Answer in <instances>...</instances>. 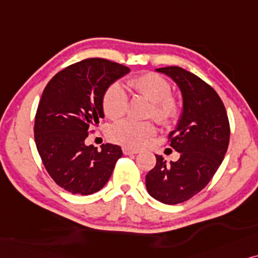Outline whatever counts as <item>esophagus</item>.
Instances as JSON below:
<instances>
[{"mask_svg": "<svg viewBox=\"0 0 258 258\" xmlns=\"http://www.w3.org/2000/svg\"><path fill=\"white\" fill-rule=\"evenodd\" d=\"M122 153L125 154V156H130V154H137V153H139V150L131 149V147H128V146H123V147H122Z\"/></svg>", "mask_w": 258, "mask_h": 258, "instance_id": "34e87169", "label": "esophagus"}]
</instances>
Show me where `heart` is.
<instances>
[{"label": "heart", "mask_w": 258, "mask_h": 258, "mask_svg": "<svg viewBox=\"0 0 258 258\" xmlns=\"http://www.w3.org/2000/svg\"><path fill=\"white\" fill-rule=\"evenodd\" d=\"M130 88L153 102L151 116L160 125H170L180 113V102L172 94L170 82L161 75L149 72L127 80ZM128 107V97L122 86L112 84L102 95V108L111 119L122 116ZM156 127L152 122H140L132 119L120 120L112 126L111 138L114 142L131 147H140L152 138Z\"/></svg>", "instance_id": "obj_1"}]
</instances>
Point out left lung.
<instances>
[{"instance_id": "1", "label": "left lung", "mask_w": 258, "mask_h": 258, "mask_svg": "<svg viewBox=\"0 0 258 258\" xmlns=\"http://www.w3.org/2000/svg\"><path fill=\"white\" fill-rule=\"evenodd\" d=\"M157 72L172 78L183 94V114L169 135L170 146L180 158L169 164L156 154V166L146 174V188L154 199L173 205L194 197L215 176L228 150L230 123L217 92L197 75L177 66Z\"/></svg>"}]
</instances>
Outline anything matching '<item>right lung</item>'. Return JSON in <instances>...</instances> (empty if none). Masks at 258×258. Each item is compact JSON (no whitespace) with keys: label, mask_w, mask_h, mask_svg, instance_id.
Segmentation results:
<instances>
[{"label":"right lung","mask_w":258,"mask_h":258,"mask_svg":"<svg viewBox=\"0 0 258 258\" xmlns=\"http://www.w3.org/2000/svg\"><path fill=\"white\" fill-rule=\"evenodd\" d=\"M128 72L123 64L92 57L63 68L44 88L35 114L34 138L47 172L63 190L92 195L111 177L122 156L120 146L102 144L98 150L85 142L89 127L104 118L106 88Z\"/></svg>","instance_id":"1"}]
</instances>
